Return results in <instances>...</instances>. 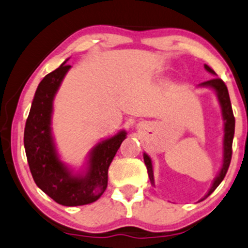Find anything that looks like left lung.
Returning a JSON list of instances; mask_svg holds the SVG:
<instances>
[{
	"instance_id": "obj_1",
	"label": "left lung",
	"mask_w": 248,
	"mask_h": 248,
	"mask_svg": "<svg viewBox=\"0 0 248 248\" xmlns=\"http://www.w3.org/2000/svg\"><path fill=\"white\" fill-rule=\"evenodd\" d=\"M204 68L209 72V73L215 74L214 71L209 67V66L204 65ZM199 86H207L210 87V89L214 90L217 92V99H219L220 106H221V111H222V118L223 122H225V135H223V159H222V167H221V170L217 177H215L214 182H213L212 187H210L209 191L207 193V195L204 196V200L206 198H208L210 194L217 188V186L222 182V180L225 178L226 174H227V170L230 168L231 164V159H232V143H233V137H234V129H235V118H234L233 114V110H232V105H231V99H230V94H228V90L226 84L221 80L220 78H214L210 79L208 81H204L202 84H200ZM144 157V163L146 166V169H148V175L149 178H150L151 183L155 185L154 182V171H153V164H151V159L146 154L143 155Z\"/></svg>"
}]
</instances>
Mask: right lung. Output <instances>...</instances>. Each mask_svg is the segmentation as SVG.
Masks as SVG:
<instances>
[{"label": "right lung", "instance_id": "add662e5", "mask_svg": "<svg viewBox=\"0 0 248 248\" xmlns=\"http://www.w3.org/2000/svg\"><path fill=\"white\" fill-rule=\"evenodd\" d=\"M66 61L39 84L26 122L23 142L36 186L59 204L73 207L92 203L103 195L108 187V167L126 132L121 131L98 143L90 153L85 174L74 175L62 163L55 149L50 122L55 93L71 68Z\"/></svg>", "mask_w": 248, "mask_h": 248}]
</instances>
